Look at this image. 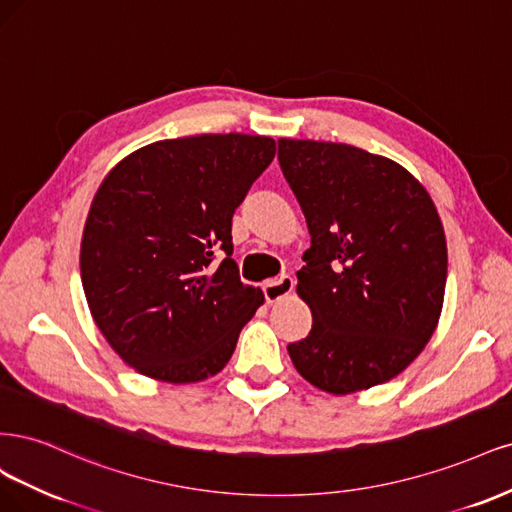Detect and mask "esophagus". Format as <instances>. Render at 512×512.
Segmentation results:
<instances>
[{
  "label": "esophagus",
  "mask_w": 512,
  "mask_h": 512,
  "mask_svg": "<svg viewBox=\"0 0 512 512\" xmlns=\"http://www.w3.org/2000/svg\"><path fill=\"white\" fill-rule=\"evenodd\" d=\"M293 278L283 274L278 276L274 280H268V283H263V295H266V302L272 304V302H278L287 298V295L293 291Z\"/></svg>",
  "instance_id": "obj_1"
}]
</instances>
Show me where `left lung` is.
I'll return each instance as SVG.
<instances>
[{"instance_id":"1","label":"left lung","mask_w":512,"mask_h":512,"mask_svg":"<svg viewBox=\"0 0 512 512\" xmlns=\"http://www.w3.org/2000/svg\"><path fill=\"white\" fill-rule=\"evenodd\" d=\"M278 163L310 232L298 295L312 329L287 346L295 370L334 395L391 381L442 310L447 240L430 193L351 144L280 138Z\"/></svg>"}]
</instances>
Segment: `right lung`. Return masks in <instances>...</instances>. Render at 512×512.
<instances>
[{"label": "right lung", "instance_id": "1", "mask_svg": "<svg viewBox=\"0 0 512 512\" xmlns=\"http://www.w3.org/2000/svg\"><path fill=\"white\" fill-rule=\"evenodd\" d=\"M274 153L266 136L202 134L142 146L108 172L82 232L80 278L127 366L174 385L225 368L263 304L238 276L232 217Z\"/></svg>", "mask_w": 512, "mask_h": 512}]
</instances>
